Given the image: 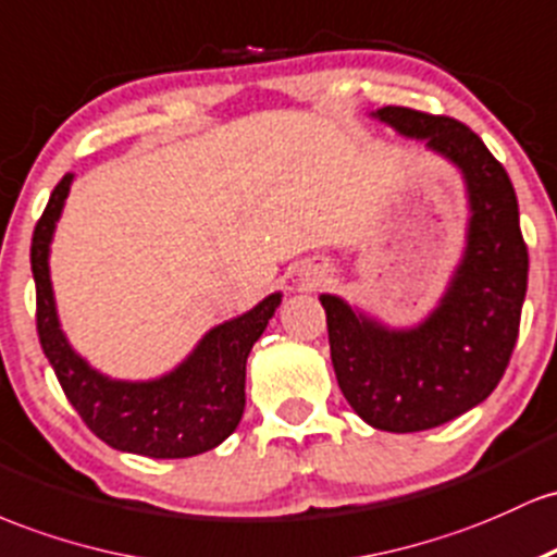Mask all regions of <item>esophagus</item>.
Segmentation results:
<instances>
[{
	"label": "esophagus",
	"instance_id": "obj_1",
	"mask_svg": "<svg viewBox=\"0 0 557 557\" xmlns=\"http://www.w3.org/2000/svg\"><path fill=\"white\" fill-rule=\"evenodd\" d=\"M305 281H308L310 289H315V286L326 284V281H329V273H326V271H310V273H305Z\"/></svg>",
	"mask_w": 557,
	"mask_h": 557
}]
</instances>
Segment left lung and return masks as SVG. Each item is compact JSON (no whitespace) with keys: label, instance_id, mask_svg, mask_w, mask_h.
I'll list each match as a JSON object with an SVG mask.
<instances>
[{"label":"left lung","instance_id":"1","mask_svg":"<svg viewBox=\"0 0 557 557\" xmlns=\"http://www.w3.org/2000/svg\"><path fill=\"white\" fill-rule=\"evenodd\" d=\"M373 117L453 162L471 210L463 260L418 326L389 329L321 295L342 395L373 429L410 434L442 426L495 392L518 339L529 252L513 184L471 128L410 108H381Z\"/></svg>","mask_w":557,"mask_h":557}]
</instances>
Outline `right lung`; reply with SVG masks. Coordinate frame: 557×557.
Segmentation results:
<instances>
[{"mask_svg":"<svg viewBox=\"0 0 557 557\" xmlns=\"http://www.w3.org/2000/svg\"><path fill=\"white\" fill-rule=\"evenodd\" d=\"M73 173L62 176L44 208L30 242L36 281V329L62 392L104 445L144 458H191L234 434L245 413L249 349L281 305L268 295L245 315L210 329L191 355L165 376L121 381L94 371L60 329L49 278V245L58 226Z\"/></svg>","mask_w":557,"mask_h":557,"instance_id":"right-lung-1","label":"right lung"}]
</instances>
